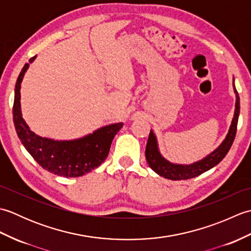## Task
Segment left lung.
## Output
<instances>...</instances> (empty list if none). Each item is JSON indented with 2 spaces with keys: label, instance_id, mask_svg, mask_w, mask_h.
<instances>
[{
  "label": "left lung",
  "instance_id": "8db88e82",
  "mask_svg": "<svg viewBox=\"0 0 251 251\" xmlns=\"http://www.w3.org/2000/svg\"><path fill=\"white\" fill-rule=\"evenodd\" d=\"M233 87L234 93H235L236 102H235V111H234V116L231 123L230 129H228L227 135L226 139L222 141L221 145L218 147L215 151H212L210 154H208L204 158L200 159L193 164L184 165V164H174L172 162L167 161L161 152L158 150L157 139L156 136L154 135L153 130L151 129L150 135H149V139L147 142L146 148V158L154 172L157 175L162 176V177L170 179V180H186L197 177L201 174L207 172L210 168L215 167L216 165L219 164L230 150L233 141L235 139L236 129H237V122L239 116V96L237 90L234 85V78H233Z\"/></svg>",
  "mask_w": 251,
  "mask_h": 251
}]
</instances>
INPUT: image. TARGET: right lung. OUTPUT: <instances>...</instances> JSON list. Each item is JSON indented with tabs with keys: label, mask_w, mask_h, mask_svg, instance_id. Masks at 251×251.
I'll use <instances>...</instances> for the list:
<instances>
[{
	"label": "right lung",
	"mask_w": 251,
	"mask_h": 251,
	"mask_svg": "<svg viewBox=\"0 0 251 251\" xmlns=\"http://www.w3.org/2000/svg\"><path fill=\"white\" fill-rule=\"evenodd\" d=\"M35 58L32 57L29 62H33ZM28 68L29 63H25L16 82L13 106L16 132L25 150L40 166L61 177H79L100 166L108 156L112 140L123 127V123L103 126L93 134L73 140H54L34 134L25 122L20 106L21 82Z\"/></svg>",
	"instance_id": "add662e5"
}]
</instances>
